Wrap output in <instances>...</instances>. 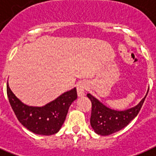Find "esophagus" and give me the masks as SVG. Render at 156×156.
Wrapping results in <instances>:
<instances>
[{
    "label": "esophagus",
    "mask_w": 156,
    "mask_h": 156,
    "mask_svg": "<svg viewBox=\"0 0 156 156\" xmlns=\"http://www.w3.org/2000/svg\"><path fill=\"white\" fill-rule=\"evenodd\" d=\"M87 88V84L85 82H80L76 86V90H77V95L79 97H82L85 95L86 90Z\"/></svg>",
    "instance_id": "1"
}]
</instances>
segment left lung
Here are the masks:
<instances>
[{"mask_svg": "<svg viewBox=\"0 0 156 156\" xmlns=\"http://www.w3.org/2000/svg\"><path fill=\"white\" fill-rule=\"evenodd\" d=\"M148 91L149 87L144 97L136 106L123 111L109 108L90 93L87 94L92 102L90 123L94 132L100 136H109L123 129L138 115Z\"/></svg>", "mask_w": 156, "mask_h": 156, "instance_id": "8db88e82", "label": "left lung"}]
</instances>
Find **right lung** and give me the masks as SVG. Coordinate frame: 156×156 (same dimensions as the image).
Masks as SVG:
<instances>
[{
  "instance_id": "obj_1",
  "label": "right lung",
  "mask_w": 156,
  "mask_h": 156,
  "mask_svg": "<svg viewBox=\"0 0 156 156\" xmlns=\"http://www.w3.org/2000/svg\"><path fill=\"white\" fill-rule=\"evenodd\" d=\"M7 95L12 108L20 123L30 132L42 136H51L60 131L69 107L77 98L76 88L74 87L44 106H29L14 95L9 87V83Z\"/></svg>"
}]
</instances>
